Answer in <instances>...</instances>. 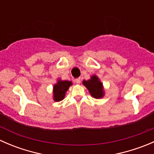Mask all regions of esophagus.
Masks as SVG:
<instances>
[{"instance_id":"34e87169","label":"esophagus","mask_w":154,"mask_h":154,"mask_svg":"<svg viewBox=\"0 0 154 154\" xmlns=\"http://www.w3.org/2000/svg\"><path fill=\"white\" fill-rule=\"evenodd\" d=\"M80 82H81V80H80V78L75 79V83H77V84H80Z\"/></svg>"}]
</instances>
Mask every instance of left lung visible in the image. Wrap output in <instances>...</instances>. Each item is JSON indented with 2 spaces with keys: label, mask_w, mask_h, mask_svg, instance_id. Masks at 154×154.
Masks as SVG:
<instances>
[{
  "label": "left lung",
  "mask_w": 154,
  "mask_h": 154,
  "mask_svg": "<svg viewBox=\"0 0 154 154\" xmlns=\"http://www.w3.org/2000/svg\"><path fill=\"white\" fill-rule=\"evenodd\" d=\"M83 86H86L91 96L95 99H101L105 95V90L103 83L95 74L91 76L88 80H83Z\"/></svg>",
  "instance_id": "left-lung-1"
}]
</instances>
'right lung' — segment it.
Listing matches in <instances>:
<instances>
[{"instance_id": "add662e5", "label": "right lung", "mask_w": 154, "mask_h": 154, "mask_svg": "<svg viewBox=\"0 0 154 154\" xmlns=\"http://www.w3.org/2000/svg\"><path fill=\"white\" fill-rule=\"evenodd\" d=\"M73 83L71 81L68 80H63L58 79L57 83L53 86V99L55 102H60L63 100L66 97V94L69 88L72 86Z\"/></svg>"}]
</instances>
